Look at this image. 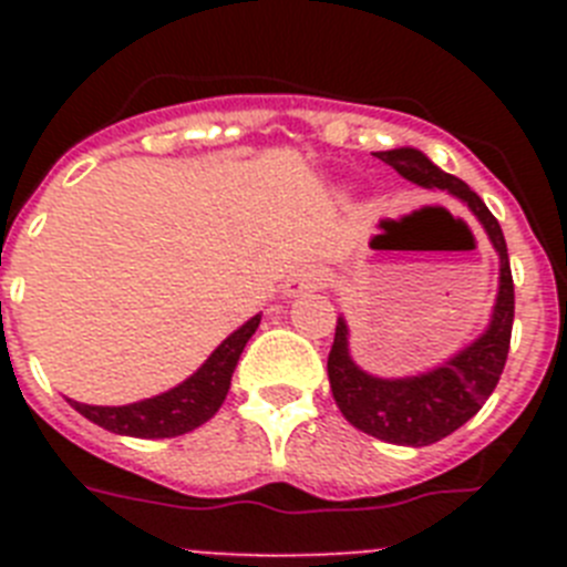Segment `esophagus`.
Here are the masks:
<instances>
[{
	"label": "esophagus",
	"mask_w": 567,
	"mask_h": 567,
	"mask_svg": "<svg viewBox=\"0 0 567 567\" xmlns=\"http://www.w3.org/2000/svg\"><path fill=\"white\" fill-rule=\"evenodd\" d=\"M323 275L315 272V269H307V272H298L287 280V292L289 295H298V292H307V289H318Z\"/></svg>",
	"instance_id": "34e87169"
}]
</instances>
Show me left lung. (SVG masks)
Instances as JSON below:
<instances>
[{
  "instance_id": "left-lung-1",
  "label": "left lung",
  "mask_w": 567,
  "mask_h": 567,
  "mask_svg": "<svg viewBox=\"0 0 567 567\" xmlns=\"http://www.w3.org/2000/svg\"><path fill=\"white\" fill-rule=\"evenodd\" d=\"M374 155L420 187L449 189L452 195H457L460 202L468 204L471 213L477 215L491 244L499 252V295L488 332L434 372L405 380H380L360 372L349 358V349H346V323L338 320V327H334V343L327 369L334 403L343 412V417L354 429L385 440V443L420 449V445H432L457 432L460 425L468 423L483 409L491 392L497 389L511 349L514 278H511L503 229H499L497 218L488 213L483 198L468 184L460 182L457 175H449L434 167L420 150L403 147Z\"/></svg>"
}]
</instances>
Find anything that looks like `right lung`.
Here are the masks:
<instances>
[{
  "mask_svg": "<svg viewBox=\"0 0 567 567\" xmlns=\"http://www.w3.org/2000/svg\"><path fill=\"white\" fill-rule=\"evenodd\" d=\"M258 323L260 315H255L252 320H247L238 332L229 334V338L209 354L207 363H204L193 378L184 380V383L175 385V389H169V392L158 394V398H150L142 400V403L130 405H87L70 400V405H73L79 414H84L90 423L102 425V429H107V432L113 434H127V437L162 440L193 432V429L207 423V420L221 409L240 352H244L247 340L255 334Z\"/></svg>",
  "mask_w": 567,
  "mask_h": 567,
  "instance_id": "1",
  "label": "right lung"
}]
</instances>
